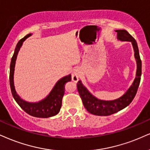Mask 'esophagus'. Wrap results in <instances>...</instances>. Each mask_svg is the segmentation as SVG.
Segmentation results:
<instances>
[{
    "mask_svg": "<svg viewBox=\"0 0 150 150\" xmlns=\"http://www.w3.org/2000/svg\"><path fill=\"white\" fill-rule=\"evenodd\" d=\"M80 73L81 72H80V69H79V68H76V69H74V71H72L71 79L74 83L78 82L79 76H80Z\"/></svg>",
    "mask_w": 150,
    "mask_h": 150,
    "instance_id": "esophagus-1",
    "label": "esophagus"
}]
</instances>
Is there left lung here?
Here are the masks:
<instances>
[{
    "label": "left lung",
    "mask_w": 150,
    "mask_h": 150,
    "mask_svg": "<svg viewBox=\"0 0 150 150\" xmlns=\"http://www.w3.org/2000/svg\"><path fill=\"white\" fill-rule=\"evenodd\" d=\"M117 39L121 41L132 42L134 49V55L137 62L136 77L127 92L119 99L113 101H103L98 99L88 92L82 83L79 81L77 83V89L82 99L85 108L90 113L99 116H107L115 113L122 110L130 104L137 93L142 74V62L140 60L138 44L136 40L125 30H117Z\"/></svg>",
    "instance_id": "8db88e82"
}]
</instances>
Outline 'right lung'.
Here are the masks:
<instances>
[{"label":"right lung","instance_id":"obj_1","mask_svg":"<svg viewBox=\"0 0 150 150\" xmlns=\"http://www.w3.org/2000/svg\"><path fill=\"white\" fill-rule=\"evenodd\" d=\"M30 35L31 34L30 33L18 41V44H16L15 50H14V55L11 60L10 71V85L11 92H12L13 97L15 99L16 103L25 112L33 117L47 118L55 115L60 111L61 106H62V97H63L64 93V85L66 83L71 81V75L69 74L59 80L55 84L54 88H53V90H51V92H50L49 95L41 101H39L38 103H29L22 100L19 96H18L16 94L15 88H14V67H15L18 52L22 46V44L25 41V39Z\"/></svg>","mask_w":150,"mask_h":150}]
</instances>
